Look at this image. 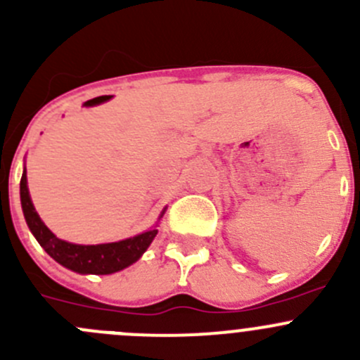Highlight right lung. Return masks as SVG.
<instances>
[{
	"instance_id": "obj_1",
	"label": "right lung",
	"mask_w": 360,
	"mask_h": 360,
	"mask_svg": "<svg viewBox=\"0 0 360 360\" xmlns=\"http://www.w3.org/2000/svg\"><path fill=\"white\" fill-rule=\"evenodd\" d=\"M20 203H22L25 223H27L29 230L34 235L38 244L45 249V252L50 257H53L57 263L66 266L68 270L82 275H110L130 266V264L136 263L146 252V249L150 248V244L158 233L157 223L151 230L143 231V233L136 235V237L125 238V240L120 242H110V244L82 245L56 237L49 230V226L43 223L41 217L36 212L34 205H32L27 188L25 167L22 172V179H20ZM163 214H165V209L162 210L160 217Z\"/></svg>"
}]
</instances>
